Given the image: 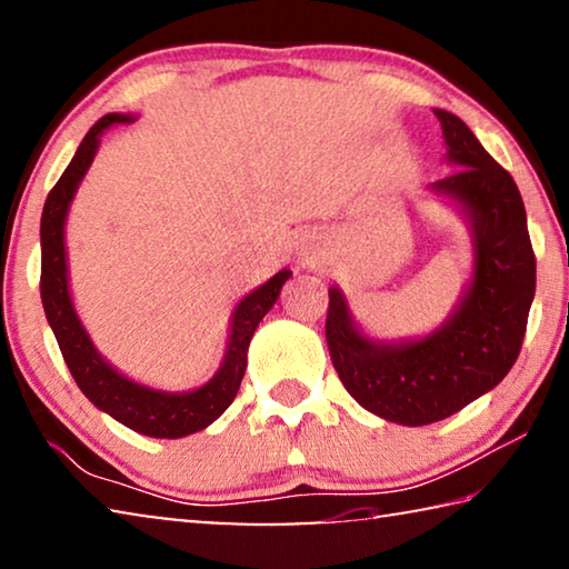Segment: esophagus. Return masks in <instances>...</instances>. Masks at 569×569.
<instances>
[{
	"instance_id": "esophagus-1",
	"label": "esophagus",
	"mask_w": 569,
	"mask_h": 569,
	"mask_svg": "<svg viewBox=\"0 0 569 569\" xmlns=\"http://www.w3.org/2000/svg\"><path fill=\"white\" fill-rule=\"evenodd\" d=\"M298 261L303 266H319L323 261V246L319 240H303L298 248Z\"/></svg>"
}]
</instances>
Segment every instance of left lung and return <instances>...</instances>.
Returning <instances> with one entry per match:
<instances>
[{
    "mask_svg": "<svg viewBox=\"0 0 569 569\" xmlns=\"http://www.w3.org/2000/svg\"><path fill=\"white\" fill-rule=\"evenodd\" d=\"M455 172L435 190L465 206L475 228V276L455 316L421 341L373 343L356 331L339 288L329 291L326 343L346 391L381 419L423 427L495 389L522 351L537 261L515 178L465 122L435 110Z\"/></svg>",
    "mask_w": 569,
    "mask_h": 569,
    "instance_id": "8db88e82",
    "label": "left lung"
}]
</instances>
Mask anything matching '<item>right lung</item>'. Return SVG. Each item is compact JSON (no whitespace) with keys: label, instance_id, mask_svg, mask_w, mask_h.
Here are the masks:
<instances>
[{"label":"right lung","instance_id":"1","mask_svg":"<svg viewBox=\"0 0 569 569\" xmlns=\"http://www.w3.org/2000/svg\"><path fill=\"white\" fill-rule=\"evenodd\" d=\"M128 114H104L92 124L90 132L77 148L70 166L64 168L62 178L54 182L50 196L44 200L42 210V273H40V293L42 306L50 321L54 339L60 343L62 359L70 369L72 379L80 391L94 407L108 411L124 427L138 431V435L156 439H178L196 435L213 423L230 403L243 381L248 363V343L253 339L258 321L271 311L283 283L291 271H278L271 281L263 283L258 291L246 296L238 303L230 326V341L226 361L220 371L206 387L188 393H166L148 387H140L130 379L120 377L102 356L94 351L90 336L84 333L80 319H77L70 291H67V263H64V216L70 208L77 186L100 146V132L112 124H130Z\"/></svg>","mask_w":569,"mask_h":569}]
</instances>
